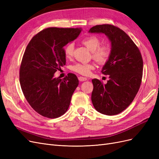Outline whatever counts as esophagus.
I'll list each match as a JSON object with an SVG mask.
<instances>
[{
    "mask_svg": "<svg viewBox=\"0 0 159 159\" xmlns=\"http://www.w3.org/2000/svg\"><path fill=\"white\" fill-rule=\"evenodd\" d=\"M78 80H79L80 81H86L88 79H87V78H85V77L80 76L79 78H78Z\"/></svg>",
    "mask_w": 159,
    "mask_h": 159,
    "instance_id": "esophagus-1",
    "label": "esophagus"
}]
</instances>
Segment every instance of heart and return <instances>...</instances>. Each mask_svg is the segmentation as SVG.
Returning a JSON list of instances; mask_svg holds the SVG:
<instances>
[{"label":"heart","instance_id":"obj_1","mask_svg":"<svg viewBox=\"0 0 159 159\" xmlns=\"http://www.w3.org/2000/svg\"><path fill=\"white\" fill-rule=\"evenodd\" d=\"M81 44L91 52L92 58L99 64H103L109 60L111 54V50L108 45H101L102 42L99 38L91 36L81 40ZM74 44L70 42L64 48V55L66 58H71L74 54ZM95 68L93 64L77 63L71 66V70L83 75H88Z\"/></svg>","mask_w":159,"mask_h":159}]
</instances>
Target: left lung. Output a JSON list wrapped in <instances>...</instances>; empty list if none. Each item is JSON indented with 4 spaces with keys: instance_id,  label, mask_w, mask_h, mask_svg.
<instances>
[{
    "instance_id": "left-lung-1",
    "label": "left lung",
    "mask_w": 159,
    "mask_h": 159,
    "mask_svg": "<svg viewBox=\"0 0 159 159\" xmlns=\"http://www.w3.org/2000/svg\"><path fill=\"white\" fill-rule=\"evenodd\" d=\"M89 32L103 33L111 42V54L102 70L106 84L93 79L91 102L98 112L115 115L132 103L141 84L143 61L139 48L127 34L111 25H96Z\"/></svg>"
}]
</instances>
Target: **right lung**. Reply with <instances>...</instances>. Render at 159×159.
I'll list each match as a JSON object with an SVG mask.
<instances>
[{
	"instance_id": "add662e5",
	"label": "right lung",
	"mask_w": 159,
	"mask_h": 159,
	"mask_svg": "<svg viewBox=\"0 0 159 159\" xmlns=\"http://www.w3.org/2000/svg\"><path fill=\"white\" fill-rule=\"evenodd\" d=\"M81 28H45L28 43L20 67V84L32 109L45 117L64 115L79 84L71 73L61 80L54 73L66 65L64 46L79 36Z\"/></svg>"
}]
</instances>
